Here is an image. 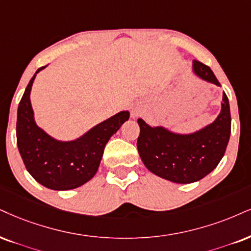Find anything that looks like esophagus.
Listing matches in <instances>:
<instances>
[{"mask_svg": "<svg viewBox=\"0 0 251 251\" xmlns=\"http://www.w3.org/2000/svg\"><path fill=\"white\" fill-rule=\"evenodd\" d=\"M141 113H142V110L140 109V108H132V110H131V116H132V117H137V116L141 115Z\"/></svg>", "mask_w": 251, "mask_h": 251, "instance_id": "34e87169", "label": "esophagus"}]
</instances>
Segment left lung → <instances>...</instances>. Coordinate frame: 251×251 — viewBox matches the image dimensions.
Listing matches in <instances>:
<instances>
[{"instance_id": "8db88e82", "label": "left lung", "mask_w": 251, "mask_h": 251, "mask_svg": "<svg viewBox=\"0 0 251 251\" xmlns=\"http://www.w3.org/2000/svg\"><path fill=\"white\" fill-rule=\"evenodd\" d=\"M193 71L206 81L220 86L213 71L193 60ZM137 149L148 170L166 180L190 184L214 170L226 152L230 137L229 101L224 93L222 108L212 125L191 135H179L163 126H148L138 119Z\"/></svg>"}]
</instances>
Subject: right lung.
Returning <instances> with one entry per match:
<instances>
[{"mask_svg": "<svg viewBox=\"0 0 251 251\" xmlns=\"http://www.w3.org/2000/svg\"><path fill=\"white\" fill-rule=\"evenodd\" d=\"M45 67L37 70L18 104L17 147L27 172L36 181L50 190H72L94 177L107 142L129 120V111H120L75 141L53 140L37 126L30 101L33 80Z\"/></svg>", "mask_w": 251, "mask_h": 251, "instance_id": "right-lung-1", "label": "right lung"}]
</instances>
